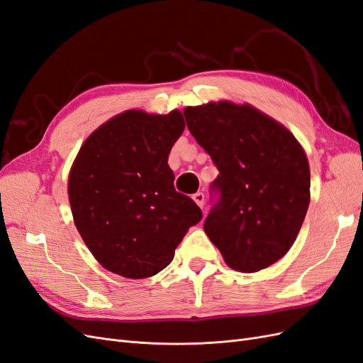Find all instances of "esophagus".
Segmentation results:
<instances>
[{"mask_svg":"<svg viewBox=\"0 0 363 363\" xmlns=\"http://www.w3.org/2000/svg\"><path fill=\"white\" fill-rule=\"evenodd\" d=\"M192 199H194V201L199 204L200 207H203L204 206V194L203 192H196V194H194L192 195Z\"/></svg>","mask_w":363,"mask_h":363,"instance_id":"obj_1","label":"esophagus"}]
</instances>
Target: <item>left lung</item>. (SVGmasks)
Masks as SVG:
<instances>
[{
  "instance_id": "8db88e82",
  "label": "left lung",
  "mask_w": 363,
  "mask_h": 363,
  "mask_svg": "<svg viewBox=\"0 0 363 363\" xmlns=\"http://www.w3.org/2000/svg\"><path fill=\"white\" fill-rule=\"evenodd\" d=\"M183 115L219 171L206 235L233 269L268 268L289 251L309 207L311 171L301 145L247 104L208 103Z\"/></svg>"
}]
</instances>
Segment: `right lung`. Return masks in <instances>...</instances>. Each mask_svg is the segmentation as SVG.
<instances>
[{
	"instance_id": "right-lung-1",
	"label": "right lung",
	"mask_w": 363,
	"mask_h": 363,
	"mask_svg": "<svg viewBox=\"0 0 363 363\" xmlns=\"http://www.w3.org/2000/svg\"><path fill=\"white\" fill-rule=\"evenodd\" d=\"M184 130L179 111H127L86 139L71 168L75 227L101 265L127 279L167 268L201 208L174 188L168 164Z\"/></svg>"
}]
</instances>
